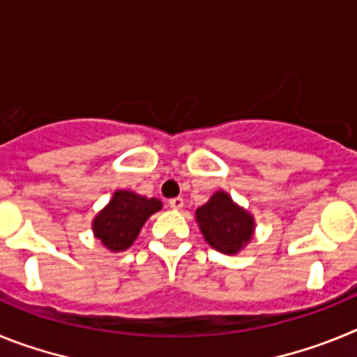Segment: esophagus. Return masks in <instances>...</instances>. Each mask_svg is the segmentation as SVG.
Returning a JSON list of instances; mask_svg holds the SVG:
<instances>
[{"mask_svg":"<svg viewBox=\"0 0 357 357\" xmlns=\"http://www.w3.org/2000/svg\"><path fill=\"white\" fill-rule=\"evenodd\" d=\"M168 206L172 207V209H175V211H178V209H182V207H184V200H182L181 197H176V198H172V200L168 202Z\"/></svg>","mask_w":357,"mask_h":357,"instance_id":"esophagus-1","label":"esophagus"}]
</instances>
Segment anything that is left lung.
Segmentation results:
<instances>
[{
    "label": "left lung",
    "mask_w": 357,
    "mask_h": 357,
    "mask_svg": "<svg viewBox=\"0 0 357 357\" xmlns=\"http://www.w3.org/2000/svg\"><path fill=\"white\" fill-rule=\"evenodd\" d=\"M197 222L211 247L227 255L243 250L254 236L252 214L239 207L225 191H216L207 204L198 207Z\"/></svg>",
    "instance_id": "left-lung-1"
}]
</instances>
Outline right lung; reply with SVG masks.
Segmentation results:
<instances>
[{
  "label": "right lung",
  "instance_id": "1",
  "mask_svg": "<svg viewBox=\"0 0 357 357\" xmlns=\"http://www.w3.org/2000/svg\"><path fill=\"white\" fill-rule=\"evenodd\" d=\"M162 209V202L146 198L134 191H114L110 202L93 220L94 238L110 252H123L130 247L139 230L153 213Z\"/></svg>",
  "mask_w": 357,
  "mask_h": 357
}]
</instances>
